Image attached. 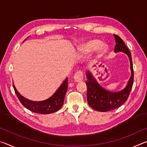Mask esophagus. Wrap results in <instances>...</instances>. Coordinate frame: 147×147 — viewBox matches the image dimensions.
<instances>
[{"label": "esophagus", "instance_id": "1", "mask_svg": "<svg viewBox=\"0 0 147 147\" xmlns=\"http://www.w3.org/2000/svg\"><path fill=\"white\" fill-rule=\"evenodd\" d=\"M73 78L74 81L76 82H80L82 81L83 80V73L82 71H77L76 73L74 74L73 76Z\"/></svg>", "mask_w": 147, "mask_h": 147}]
</instances>
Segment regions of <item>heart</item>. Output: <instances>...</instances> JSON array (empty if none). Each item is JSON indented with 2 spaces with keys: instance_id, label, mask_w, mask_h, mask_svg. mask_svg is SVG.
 <instances>
[{
  "instance_id": "1",
  "label": "heart",
  "mask_w": 147,
  "mask_h": 147,
  "mask_svg": "<svg viewBox=\"0 0 147 147\" xmlns=\"http://www.w3.org/2000/svg\"><path fill=\"white\" fill-rule=\"evenodd\" d=\"M105 45L100 44V41L97 39H93L83 43L80 47V53L82 54H87L96 49L99 53H102L105 49Z\"/></svg>"
}]
</instances>
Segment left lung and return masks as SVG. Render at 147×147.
Instances as JSON below:
<instances>
[{
    "instance_id": "obj_1",
    "label": "left lung",
    "mask_w": 147,
    "mask_h": 147,
    "mask_svg": "<svg viewBox=\"0 0 147 147\" xmlns=\"http://www.w3.org/2000/svg\"><path fill=\"white\" fill-rule=\"evenodd\" d=\"M115 40L114 52H122L128 56L130 59L131 76L125 88L119 91H110L104 88L96 81L91 71L86 72L87 99L89 106L94 110L106 112L119 108L127 100L134 83V69L131 53L120 37L113 34Z\"/></svg>"
}]
</instances>
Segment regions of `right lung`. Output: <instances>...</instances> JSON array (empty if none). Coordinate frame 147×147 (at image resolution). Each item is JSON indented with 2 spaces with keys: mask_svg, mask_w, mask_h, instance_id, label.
<instances>
[{
  "mask_svg": "<svg viewBox=\"0 0 147 147\" xmlns=\"http://www.w3.org/2000/svg\"><path fill=\"white\" fill-rule=\"evenodd\" d=\"M26 40V39H25ZM24 40V41H25ZM14 91L21 104L32 112L40 114H49L58 111L63 104L65 95L68 89V78H66L53 95L41 101H34L24 98L20 94L14 86Z\"/></svg>",
  "mask_w": 147,
  "mask_h": 147,
  "instance_id": "1",
  "label": "right lung"
}]
</instances>
